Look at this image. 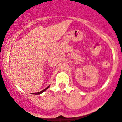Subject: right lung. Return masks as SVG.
<instances>
[{"label":"right lung","instance_id":"obj_1","mask_svg":"<svg viewBox=\"0 0 122 122\" xmlns=\"http://www.w3.org/2000/svg\"><path fill=\"white\" fill-rule=\"evenodd\" d=\"M50 86H48L47 87H46V88H45V89H44V90H42L41 92H38V93H33V94H41V93H44V92H45V91L46 90H47L48 88L49 87H50Z\"/></svg>","mask_w":122,"mask_h":122}]
</instances>
